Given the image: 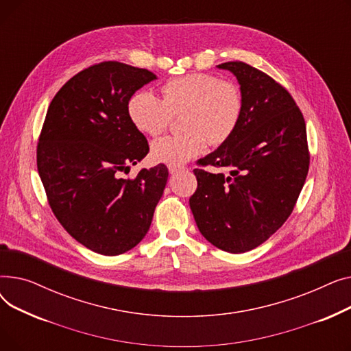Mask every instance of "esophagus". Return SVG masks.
Segmentation results:
<instances>
[{
	"label": "esophagus",
	"mask_w": 351,
	"mask_h": 351,
	"mask_svg": "<svg viewBox=\"0 0 351 351\" xmlns=\"http://www.w3.org/2000/svg\"><path fill=\"white\" fill-rule=\"evenodd\" d=\"M168 169H169V173H176V172H179V171H183V166H175V165H169L168 166Z\"/></svg>",
	"instance_id": "1"
}]
</instances>
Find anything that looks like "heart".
Masks as SVG:
<instances>
[{
    "label": "heart",
    "instance_id": "heart-1",
    "mask_svg": "<svg viewBox=\"0 0 351 351\" xmlns=\"http://www.w3.org/2000/svg\"><path fill=\"white\" fill-rule=\"evenodd\" d=\"M245 99L236 82L212 73H188L166 81L162 98L152 90L135 92L128 102V114L141 132L158 136L168 129L172 115L180 114L185 132L165 136L151 146L159 163L180 166L204 154L208 143L222 145L242 121Z\"/></svg>",
    "mask_w": 351,
    "mask_h": 351
}]
</instances>
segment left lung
Listing matches in <instances>:
<instances>
[{"mask_svg": "<svg viewBox=\"0 0 351 351\" xmlns=\"http://www.w3.org/2000/svg\"><path fill=\"white\" fill-rule=\"evenodd\" d=\"M241 85L245 109L236 132L195 169L197 189L189 205L208 242L229 253H245L282 228L302 192L310 155L306 123L289 92L267 73L245 62L217 65Z\"/></svg>", "mask_w": 351, "mask_h": 351, "instance_id": "left-lung-1", "label": "left lung"}]
</instances>
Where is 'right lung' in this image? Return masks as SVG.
Segmentation results:
<instances>
[{"instance_id": "add662e5", "label": "right lung", "mask_w": 351, "mask_h": 351, "mask_svg": "<svg viewBox=\"0 0 351 351\" xmlns=\"http://www.w3.org/2000/svg\"><path fill=\"white\" fill-rule=\"evenodd\" d=\"M154 72L117 61L72 77L49 104L36 166L48 204L64 229L92 252L117 256L149 230L168 168L121 172L141 162L149 145L128 114V102Z\"/></svg>"}]
</instances>
